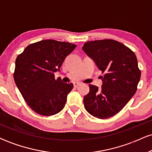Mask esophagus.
<instances>
[{"label":"esophagus","instance_id":"34e87169","mask_svg":"<svg viewBox=\"0 0 152 152\" xmlns=\"http://www.w3.org/2000/svg\"><path fill=\"white\" fill-rule=\"evenodd\" d=\"M80 85V83H77V82H75V83H74V87H77Z\"/></svg>","mask_w":152,"mask_h":152}]
</instances>
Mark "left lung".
Instances as JSON below:
<instances>
[{
  "mask_svg": "<svg viewBox=\"0 0 152 152\" xmlns=\"http://www.w3.org/2000/svg\"><path fill=\"white\" fill-rule=\"evenodd\" d=\"M82 49L104 73L102 88L89 84L84 107L93 116L107 118L126 106L137 90L141 77L136 55L128 47L111 39L88 41Z\"/></svg>",
  "mask_w": 152,
  "mask_h": 152,
  "instance_id": "left-lung-1",
  "label": "left lung"
}]
</instances>
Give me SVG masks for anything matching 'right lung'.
<instances>
[{
  "label": "right lung",
  "mask_w": 152,
  "mask_h": 152,
  "mask_svg": "<svg viewBox=\"0 0 152 152\" xmlns=\"http://www.w3.org/2000/svg\"><path fill=\"white\" fill-rule=\"evenodd\" d=\"M76 45L43 40L32 43L18 56L13 78L31 109L42 116L58 114L65 106L73 83H66L54 73L60 71L66 57Z\"/></svg>",
  "instance_id": "1"
}]
</instances>
